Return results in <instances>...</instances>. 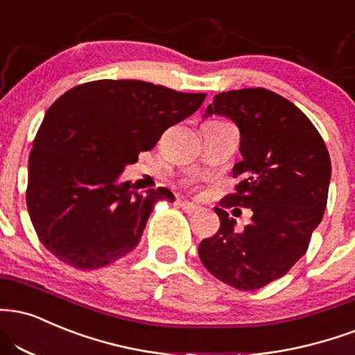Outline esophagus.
<instances>
[{
    "instance_id": "34e87169",
    "label": "esophagus",
    "mask_w": 355,
    "mask_h": 355,
    "mask_svg": "<svg viewBox=\"0 0 355 355\" xmlns=\"http://www.w3.org/2000/svg\"><path fill=\"white\" fill-rule=\"evenodd\" d=\"M180 207H182V210L187 211V213L200 211L198 205H195V203H191V202H180Z\"/></svg>"
}]
</instances>
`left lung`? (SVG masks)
<instances>
[{
  "label": "left lung",
  "mask_w": 355,
  "mask_h": 355,
  "mask_svg": "<svg viewBox=\"0 0 355 355\" xmlns=\"http://www.w3.org/2000/svg\"><path fill=\"white\" fill-rule=\"evenodd\" d=\"M225 115L240 129V183L221 207H251L252 223L234 230L223 208L220 230L198 246L203 266L240 291H254L284 276L304 256L321 223L331 182V159L321 134L293 102L268 89L216 94L208 115ZM234 211V210H233Z\"/></svg>",
  "instance_id": "1"
}]
</instances>
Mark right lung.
Masks as SVG:
<instances>
[{"instance_id": "right-lung-1", "label": "right lung", "mask_w": 355, "mask_h": 355, "mask_svg": "<svg viewBox=\"0 0 355 355\" xmlns=\"http://www.w3.org/2000/svg\"><path fill=\"white\" fill-rule=\"evenodd\" d=\"M205 97L125 79L62 94L44 115L28 164V211L46 250L84 271L130 253L155 203L175 196L164 187L137 193L119 177Z\"/></svg>"}]
</instances>
